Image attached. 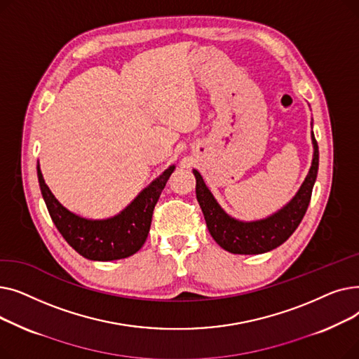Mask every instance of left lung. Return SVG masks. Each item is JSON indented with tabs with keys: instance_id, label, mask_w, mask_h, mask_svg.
<instances>
[{
	"instance_id": "obj_1",
	"label": "left lung",
	"mask_w": 359,
	"mask_h": 359,
	"mask_svg": "<svg viewBox=\"0 0 359 359\" xmlns=\"http://www.w3.org/2000/svg\"><path fill=\"white\" fill-rule=\"evenodd\" d=\"M311 140L314 156L304 183L301 184L297 195L284 208L265 219L244 222L225 214L208 187H206L198 170H194V175L196 177V199L203 212L206 227H208L212 238L224 250L234 255L265 253L285 243L297 230L309 208L318 170V145L314 134H311Z\"/></svg>"
}]
</instances>
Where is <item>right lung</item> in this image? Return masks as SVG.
Masks as SVG:
<instances>
[{"label":"right lung","mask_w":359,"mask_h":359,"mask_svg":"<svg viewBox=\"0 0 359 359\" xmlns=\"http://www.w3.org/2000/svg\"><path fill=\"white\" fill-rule=\"evenodd\" d=\"M173 172L175 165H170L121 214L107 219H87L64 208L49 191L37 164L41 192L55 227L75 252L86 259L100 262L125 259L142 248L149 233L154 206Z\"/></svg>","instance_id":"obj_1"}]
</instances>
